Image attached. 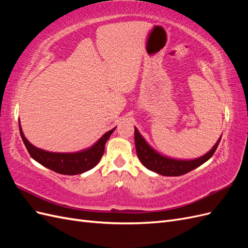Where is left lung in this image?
I'll use <instances>...</instances> for the list:
<instances>
[{"label":"left lung","mask_w":248,"mask_h":248,"mask_svg":"<svg viewBox=\"0 0 248 248\" xmlns=\"http://www.w3.org/2000/svg\"><path fill=\"white\" fill-rule=\"evenodd\" d=\"M221 137L216 141L213 148L199 158L194 159H176L157 152L150 146L141 136L137 127H134V142H136L137 154L140 162L148 170L162 176H181L190 170L199 168L202 163L210 159L219 145Z\"/></svg>","instance_id":"1"}]
</instances>
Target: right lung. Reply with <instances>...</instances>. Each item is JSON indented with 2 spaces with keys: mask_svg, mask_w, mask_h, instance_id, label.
Segmentation results:
<instances>
[{
  "mask_svg": "<svg viewBox=\"0 0 248 248\" xmlns=\"http://www.w3.org/2000/svg\"><path fill=\"white\" fill-rule=\"evenodd\" d=\"M18 124L20 137L32 158L39 162L41 166L59 172V174L70 176L82 174V172L93 169L100 161L104 153V146H106L111 133L116 129L115 127V128L106 132L94 145L81 150V151L73 153H57L46 151V150L32 145L22 132L19 121Z\"/></svg>",
  "mask_w": 248,
  "mask_h": 248,
  "instance_id": "add662e5",
  "label": "right lung"
}]
</instances>
